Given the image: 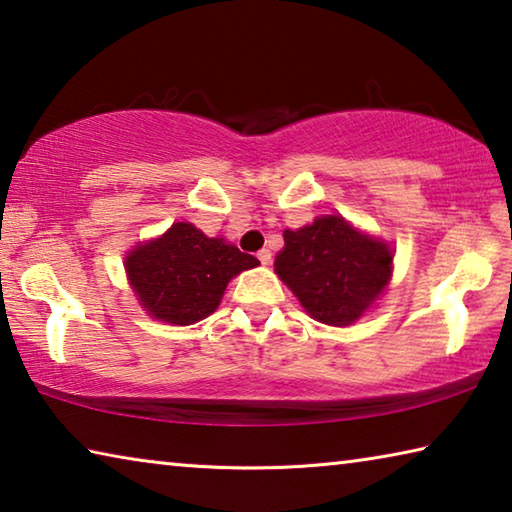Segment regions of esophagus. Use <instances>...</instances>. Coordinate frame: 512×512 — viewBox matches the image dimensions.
<instances>
[{
	"instance_id": "1",
	"label": "esophagus",
	"mask_w": 512,
	"mask_h": 512,
	"mask_svg": "<svg viewBox=\"0 0 512 512\" xmlns=\"http://www.w3.org/2000/svg\"><path fill=\"white\" fill-rule=\"evenodd\" d=\"M257 257H259V262H262L264 266H268V264H271V250H268V248H264V250H259V253H257Z\"/></svg>"
}]
</instances>
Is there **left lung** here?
I'll list each match as a JSON object with an SVG mask.
<instances>
[{
    "label": "left lung",
    "mask_w": 512,
    "mask_h": 512,
    "mask_svg": "<svg viewBox=\"0 0 512 512\" xmlns=\"http://www.w3.org/2000/svg\"><path fill=\"white\" fill-rule=\"evenodd\" d=\"M393 253L361 235L343 216H320L284 232L275 273L296 293L309 316L325 325H350L366 311L391 277Z\"/></svg>",
    "instance_id": "left-lung-1"
}]
</instances>
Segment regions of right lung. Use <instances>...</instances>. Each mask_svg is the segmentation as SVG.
Listing matches in <instances>:
<instances>
[{"mask_svg": "<svg viewBox=\"0 0 512 512\" xmlns=\"http://www.w3.org/2000/svg\"><path fill=\"white\" fill-rule=\"evenodd\" d=\"M259 262L223 239L205 237L192 223H173L167 235L137 246L126 271L151 316L192 325L219 307L228 282Z\"/></svg>", "mask_w": 512, "mask_h": 512, "instance_id": "right-lung-1", "label": "right lung"}]
</instances>
